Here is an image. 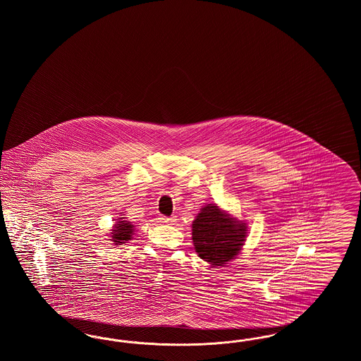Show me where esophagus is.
<instances>
[{
    "label": "esophagus",
    "instance_id": "1",
    "mask_svg": "<svg viewBox=\"0 0 361 361\" xmlns=\"http://www.w3.org/2000/svg\"><path fill=\"white\" fill-rule=\"evenodd\" d=\"M158 219L161 224H172L173 222V218H169V216H159Z\"/></svg>",
    "mask_w": 361,
    "mask_h": 361
}]
</instances>
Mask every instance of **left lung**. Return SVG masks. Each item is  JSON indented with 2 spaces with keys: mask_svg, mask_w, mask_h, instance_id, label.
<instances>
[{
  "mask_svg": "<svg viewBox=\"0 0 361 361\" xmlns=\"http://www.w3.org/2000/svg\"><path fill=\"white\" fill-rule=\"evenodd\" d=\"M246 238V226L234 222L215 204L202 208L192 224V240L199 257L211 265H224L238 255Z\"/></svg>",
  "mask_w": 361,
  "mask_h": 361,
  "instance_id": "left-lung-1",
  "label": "left lung"
}]
</instances>
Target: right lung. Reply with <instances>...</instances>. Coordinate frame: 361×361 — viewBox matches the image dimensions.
I'll return each mask as SVG.
<instances>
[{
    "instance_id": "1",
    "label": "right lung",
    "mask_w": 361,
    "mask_h": 361,
    "mask_svg": "<svg viewBox=\"0 0 361 361\" xmlns=\"http://www.w3.org/2000/svg\"><path fill=\"white\" fill-rule=\"evenodd\" d=\"M112 238L116 245L124 243L126 240L133 238V231H134V226L131 224L130 221H121L115 224V228L112 230Z\"/></svg>"
}]
</instances>
